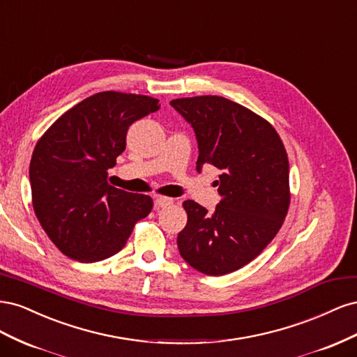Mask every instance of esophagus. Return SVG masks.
I'll list each match as a JSON object with an SVG mask.
<instances>
[{
	"label": "esophagus",
	"instance_id": "34e87169",
	"mask_svg": "<svg viewBox=\"0 0 357 357\" xmlns=\"http://www.w3.org/2000/svg\"><path fill=\"white\" fill-rule=\"evenodd\" d=\"M174 204V199L172 198H168V197H158L156 201H155V208L159 210V208H167V207H171V205Z\"/></svg>",
	"mask_w": 357,
	"mask_h": 357
}]
</instances>
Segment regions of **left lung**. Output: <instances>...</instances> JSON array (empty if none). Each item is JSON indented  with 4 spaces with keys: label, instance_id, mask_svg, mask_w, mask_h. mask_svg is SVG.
<instances>
[{
    "label": "left lung",
    "instance_id": "left-lung-1",
    "mask_svg": "<svg viewBox=\"0 0 357 357\" xmlns=\"http://www.w3.org/2000/svg\"><path fill=\"white\" fill-rule=\"evenodd\" d=\"M169 104L195 131L197 169L222 171L214 213L192 199L183 202L188 223L177 236L180 255L202 274L236 271L262 253L284 222L290 204L284 144L264 117L223 96Z\"/></svg>",
    "mask_w": 357,
    "mask_h": 357
}]
</instances>
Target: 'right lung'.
<instances>
[{"label":"right lung","mask_w":357,"mask_h":357,"mask_svg":"<svg viewBox=\"0 0 357 357\" xmlns=\"http://www.w3.org/2000/svg\"><path fill=\"white\" fill-rule=\"evenodd\" d=\"M147 95L98 92L63 113L37 142L29 164L32 207L52 243L79 262L121 252L153 201L107 183L126 132L159 110Z\"/></svg>","instance_id":"obj_1"}]
</instances>
